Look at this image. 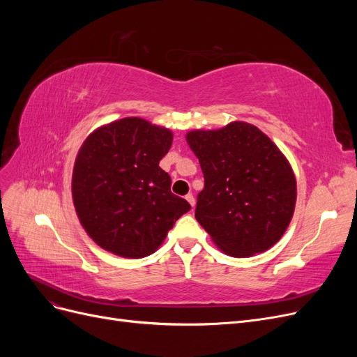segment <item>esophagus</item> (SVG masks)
Returning <instances> with one entry per match:
<instances>
[{"label":"esophagus","mask_w":357,"mask_h":357,"mask_svg":"<svg viewBox=\"0 0 357 357\" xmlns=\"http://www.w3.org/2000/svg\"><path fill=\"white\" fill-rule=\"evenodd\" d=\"M185 198H186V201H188V202H189V204L192 205V208H193V207H195V197H193V195H192V193H188V195H186Z\"/></svg>","instance_id":"esophagus-1"}]
</instances>
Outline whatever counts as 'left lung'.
Returning a JSON list of instances; mask_svg holds the SVG:
<instances>
[{
    "label": "left lung",
    "mask_w": 357,
    "mask_h": 357,
    "mask_svg": "<svg viewBox=\"0 0 357 357\" xmlns=\"http://www.w3.org/2000/svg\"><path fill=\"white\" fill-rule=\"evenodd\" d=\"M186 142L205 180L195 218L220 252L252 257L278 243L294 218L296 178L273 139L235 121L189 131Z\"/></svg>",
    "instance_id": "8db88e82"
}]
</instances>
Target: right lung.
Wrapping results in <instances>:
<instances>
[{"label":"right lung","instance_id":"obj_1","mask_svg":"<svg viewBox=\"0 0 357 357\" xmlns=\"http://www.w3.org/2000/svg\"><path fill=\"white\" fill-rule=\"evenodd\" d=\"M171 129L142 117L96 128L75 156L71 193L80 225L104 250L128 259L155 253L176 220L190 210L171 193L159 167Z\"/></svg>","mask_w":357,"mask_h":357}]
</instances>
